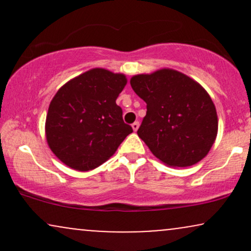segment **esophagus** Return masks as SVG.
<instances>
[{
  "instance_id": "1",
  "label": "esophagus",
  "mask_w": 251,
  "mask_h": 251,
  "mask_svg": "<svg viewBox=\"0 0 251 251\" xmlns=\"http://www.w3.org/2000/svg\"><path fill=\"white\" fill-rule=\"evenodd\" d=\"M132 128H133V131H137L139 128V122H134L132 124Z\"/></svg>"
}]
</instances>
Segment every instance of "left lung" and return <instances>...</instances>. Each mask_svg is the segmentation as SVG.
I'll return each mask as SVG.
<instances>
[{
	"label": "left lung",
	"mask_w": 251,
	"mask_h": 251,
	"mask_svg": "<svg viewBox=\"0 0 251 251\" xmlns=\"http://www.w3.org/2000/svg\"><path fill=\"white\" fill-rule=\"evenodd\" d=\"M133 91L146 102L137 133L166 165L186 168L203 159L218 129L214 102L198 82L174 70L139 74Z\"/></svg>",
	"instance_id": "obj_1"
}]
</instances>
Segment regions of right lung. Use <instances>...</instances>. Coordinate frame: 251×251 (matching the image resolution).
Segmentation results:
<instances>
[{
    "instance_id": "1",
    "label": "right lung",
    "mask_w": 251,
    "mask_h": 251,
    "mask_svg": "<svg viewBox=\"0 0 251 251\" xmlns=\"http://www.w3.org/2000/svg\"><path fill=\"white\" fill-rule=\"evenodd\" d=\"M126 82L124 74L94 68L57 91L48 108L46 137L62 163L77 171L96 169L133 132L116 102Z\"/></svg>"
}]
</instances>
